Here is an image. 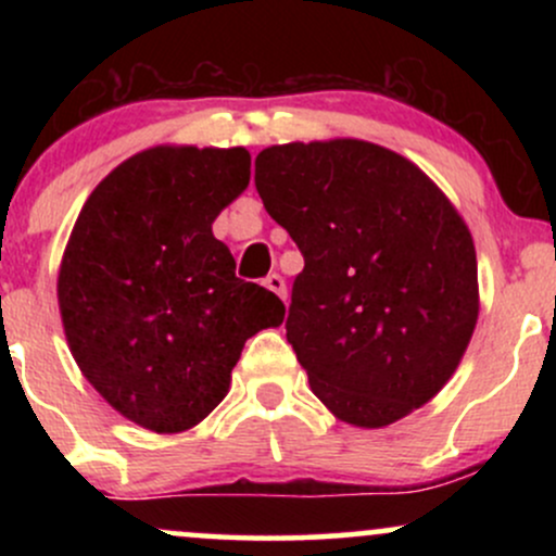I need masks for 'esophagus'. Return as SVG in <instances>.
<instances>
[{"instance_id":"obj_1","label":"esophagus","mask_w":556,"mask_h":556,"mask_svg":"<svg viewBox=\"0 0 556 556\" xmlns=\"http://www.w3.org/2000/svg\"><path fill=\"white\" fill-rule=\"evenodd\" d=\"M264 285H266V287H269V290H271V292H277V295H279V298H282V300H287V285H285V279H282V277H279V274H269V277H266V279H264Z\"/></svg>"}]
</instances>
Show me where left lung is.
Here are the masks:
<instances>
[{"label":"left lung","mask_w":556,"mask_h":556,"mask_svg":"<svg viewBox=\"0 0 556 556\" xmlns=\"http://www.w3.org/2000/svg\"><path fill=\"white\" fill-rule=\"evenodd\" d=\"M256 190L303 253L285 329L316 397L361 429L426 405L478 321L473 238L450 198L355 138L269 146Z\"/></svg>","instance_id":"obj_1"}]
</instances>
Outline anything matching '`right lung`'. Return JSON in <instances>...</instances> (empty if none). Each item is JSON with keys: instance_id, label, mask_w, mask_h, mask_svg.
Returning a JSON list of instances; mask_svg holds the SVG:
<instances>
[{"instance_id": "add662e5", "label": "right lung", "mask_w": 556, "mask_h": 556, "mask_svg": "<svg viewBox=\"0 0 556 556\" xmlns=\"http://www.w3.org/2000/svg\"><path fill=\"white\" fill-rule=\"evenodd\" d=\"M251 182L245 149L154 146L125 159L80 208L56 298L75 363L119 416L156 433L225 400L242 344L285 303L235 277L212 225Z\"/></svg>"}]
</instances>
